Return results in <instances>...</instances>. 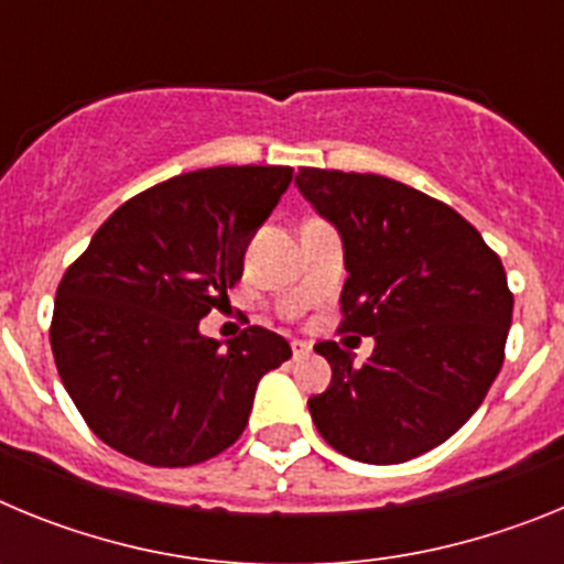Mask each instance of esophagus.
I'll return each mask as SVG.
<instances>
[{"label": "esophagus", "instance_id": "1", "mask_svg": "<svg viewBox=\"0 0 564 564\" xmlns=\"http://www.w3.org/2000/svg\"><path fill=\"white\" fill-rule=\"evenodd\" d=\"M291 350H293V358H305L307 352H311V344L302 341V338H293Z\"/></svg>", "mask_w": 564, "mask_h": 564}]
</instances>
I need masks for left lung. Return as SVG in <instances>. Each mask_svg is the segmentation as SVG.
<instances>
[{"label": "left lung", "instance_id": "left-lung-1", "mask_svg": "<svg viewBox=\"0 0 564 564\" xmlns=\"http://www.w3.org/2000/svg\"><path fill=\"white\" fill-rule=\"evenodd\" d=\"M299 192L344 242L341 333L376 336L370 361L318 341L333 381L307 401L318 435L392 466L449 441L506 358L514 311L506 268L446 203L381 174L299 169Z\"/></svg>", "mask_w": 564, "mask_h": 564}]
</instances>
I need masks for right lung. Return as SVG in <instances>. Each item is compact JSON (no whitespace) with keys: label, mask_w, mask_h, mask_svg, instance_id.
I'll return each instance as SVG.
<instances>
[{"label":"right lung","mask_w":564,"mask_h":564,"mask_svg":"<svg viewBox=\"0 0 564 564\" xmlns=\"http://www.w3.org/2000/svg\"><path fill=\"white\" fill-rule=\"evenodd\" d=\"M291 166H214L134 194L58 282L50 347L64 390L115 452L147 466L212 460L246 430L259 378L291 344L246 327L220 347L197 325L242 276L251 234Z\"/></svg>","instance_id":"right-lung-1"}]
</instances>
